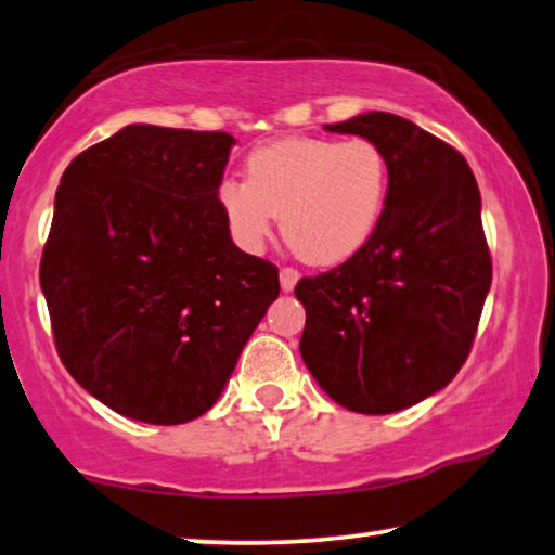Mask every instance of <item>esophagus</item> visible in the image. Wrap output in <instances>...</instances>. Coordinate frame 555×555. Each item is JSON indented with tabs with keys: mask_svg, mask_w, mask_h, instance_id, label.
I'll list each match as a JSON object with an SVG mask.
<instances>
[{
	"mask_svg": "<svg viewBox=\"0 0 555 555\" xmlns=\"http://www.w3.org/2000/svg\"><path fill=\"white\" fill-rule=\"evenodd\" d=\"M279 279H281V288H284V292L288 294V292H294L296 281H299V271L292 269V267H284L279 271Z\"/></svg>",
	"mask_w": 555,
	"mask_h": 555,
	"instance_id": "1",
	"label": "esophagus"
}]
</instances>
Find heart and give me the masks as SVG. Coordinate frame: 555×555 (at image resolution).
I'll use <instances>...</instances> for the list:
<instances>
[{"label":"heart","mask_w":555,"mask_h":555,"mask_svg":"<svg viewBox=\"0 0 555 555\" xmlns=\"http://www.w3.org/2000/svg\"><path fill=\"white\" fill-rule=\"evenodd\" d=\"M388 184L391 167L371 139L292 137L254 149L246 181H224L219 204L246 249H259L281 217V234L299 259L336 267L376 234Z\"/></svg>","instance_id":"obj_1"}]
</instances>
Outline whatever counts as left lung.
<instances>
[{
    "label": "left lung",
    "instance_id": "8db88e82",
    "mask_svg": "<svg viewBox=\"0 0 555 555\" xmlns=\"http://www.w3.org/2000/svg\"><path fill=\"white\" fill-rule=\"evenodd\" d=\"M384 149L391 184L382 224L351 259L304 276L301 359L338 406L393 413L451 382L468 359L491 254L468 162L388 112L326 124Z\"/></svg>",
    "mask_w": 555,
    "mask_h": 555
}]
</instances>
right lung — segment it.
<instances>
[{"mask_svg":"<svg viewBox=\"0 0 555 555\" xmlns=\"http://www.w3.org/2000/svg\"><path fill=\"white\" fill-rule=\"evenodd\" d=\"M234 137L129 124L62 173L39 267L66 371L121 416L186 424L279 296L219 204Z\"/></svg>","mask_w":555,"mask_h":555,"instance_id":"1","label":"right lung"}]
</instances>
